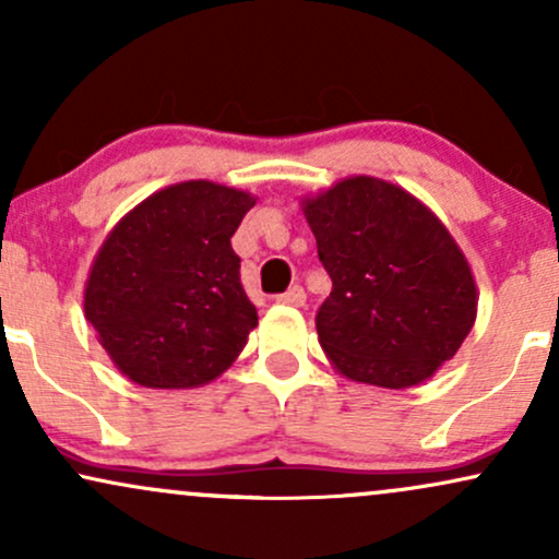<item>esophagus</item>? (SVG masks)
I'll use <instances>...</instances> for the list:
<instances>
[{
	"mask_svg": "<svg viewBox=\"0 0 559 559\" xmlns=\"http://www.w3.org/2000/svg\"><path fill=\"white\" fill-rule=\"evenodd\" d=\"M275 301H281V305L301 307L307 301V294H305V288H301V286H292V288H288V292L278 294V297H275Z\"/></svg>",
	"mask_w": 559,
	"mask_h": 559,
	"instance_id": "obj_1",
	"label": "esophagus"
}]
</instances>
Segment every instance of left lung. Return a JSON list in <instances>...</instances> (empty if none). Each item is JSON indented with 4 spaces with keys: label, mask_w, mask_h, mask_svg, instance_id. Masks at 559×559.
Instances as JSON below:
<instances>
[{
    "label": "left lung",
    "mask_w": 559,
    "mask_h": 559,
    "mask_svg": "<svg viewBox=\"0 0 559 559\" xmlns=\"http://www.w3.org/2000/svg\"><path fill=\"white\" fill-rule=\"evenodd\" d=\"M305 217L333 281L318 338L346 378L407 389L452 360L476 320V284L426 204L357 176L305 199Z\"/></svg>",
    "instance_id": "1"
}]
</instances>
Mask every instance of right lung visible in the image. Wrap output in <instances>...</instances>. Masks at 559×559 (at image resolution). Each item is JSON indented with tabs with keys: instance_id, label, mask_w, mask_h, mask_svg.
I'll use <instances>...</instances> for the list:
<instances>
[{
	"instance_id": "add662e5",
	"label": "right lung",
	"mask_w": 559,
	"mask_h": 559,
	"mask_svg": "<svg viewBox=\"0 0 559 559\" xmlns=\"http://www.w3.org/2000/svg\"><path fill=\"white\" fill-rule=\"evenodd\" d=\"M254 199L210 181L168 186L102 243L83 310L120 373L139 386L191 389L236 360L258 325L230 247Z\"/></svg>"
}]
</instances>
